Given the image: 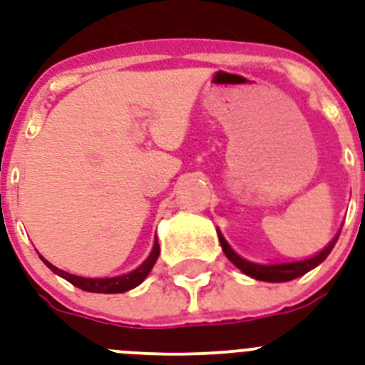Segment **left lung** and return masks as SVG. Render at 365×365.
<instances>
[{
  "instance_id": "1",
  "label": "left lung",
  "mask_w": 365,
  "mask_h": 365,
  "mask_svg": "<svg viewBox=\"0 0 365 365\" xmlns=\"http://www.w3.org/2000/svg\"><path fill=\"white\" fill-rule=\"evenodd\" d=\"M339 234L341 232H337V236L328 243V247H324L319 254H316L310 259H304V261H294V262H280V264H257V262H250L247 261V259L240 257V255L229 247L225 237H223L222 232L218 230L220 245H222V250L223 254L227 255V259H229L236 268H240L245 275L252 277V279L255 280H262V282H289V280L305 275L307 272H310V269H314L316 266H319L321 262L328 257V254L331 252L334 245L337 243Z\"/></svg>"
}]
</instances>
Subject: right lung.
Masks as SVG:
<instances>
[{
    "instance_id": "right-lung-1",
    "label": "right lung",
    "mask_w": 365,
    "mask_h": 365,
    "mask_svg": "<svg viewBox=\"0 0 365 365\" xmlns=\"http://www.w3.org/2000/svg\"><path fill=\"white\" fill-rule=\"evenodd\" d=\"M38 257L44 261V264L51 269L53 273L65 279L67 282H71L72 286L79 287L83 291H88V293H104V294H115V293H125V291L133 289V287L140 286L143 280L147 279V275L150 273L153 266L156 264L158 257H160V243L158 240L154 241V247L153 252H150L149 257L142 262L136 269H133L131 273H125V275H118V277H110V279H85V277H78V275H72V273L63 272V269L56 268L53 266L51 262L46 261L42 255Z\"/></svg>"
}]
</instances>
